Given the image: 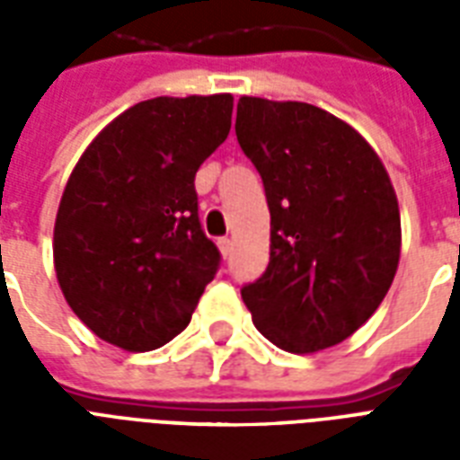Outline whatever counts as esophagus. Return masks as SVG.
<instances>
[{
	"label": "esophagus",
	"instance_id": "obj_1",
	"mask_svg": "<svg viewBox=\"0 0 460 460\" xmlns=\"http://www.w3.org/2000/svg\"><path fill=\"white\" fill-rule=\"evenodd\" d=\"M217 245H219V251H222L224 258H229L231 251H234V243H231L229 236H222L219 241H217Z\"/></svg>",
	"mask_w": 460,
	"mask_h": 460
}]
</instances>
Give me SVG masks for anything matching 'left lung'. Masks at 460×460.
<instances>
[{"label": "left lung", "instance_id": "obj_1", "mask_svg": "<svg viewBox=\"0 0 460 460\" xmlns=\"http://www.w3.org/2000/svg\"><path fill=\"white\" fill-rule=\"evenodd\" d=\"M236 138L272 217L270 265L241 288L252 322L288 353L336 346L370 320L399 267L389 173L360 133L305 102L241 97Z\"/></svg>", "mask_w": 460, "mask_h": 460}]
</instances>
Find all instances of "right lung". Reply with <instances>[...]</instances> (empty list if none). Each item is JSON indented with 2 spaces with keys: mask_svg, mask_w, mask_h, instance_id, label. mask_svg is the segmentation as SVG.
Here are the masks:
<instances>
[{
  "mask_svg": "<svg viewBox=\"0 0 460 460\" xmlns=\"http://www.w3.org/2000/svg\"><path fill=\"white\" fill-rule=\"evenodd\" d=\"M231 95L155 97L78 159L54 224V270L78 320L143 353L190 322L222 255L198 217L195 172L231 128Z\"/></svg>",
  "mask_w": 460,
  "mask_h": 460,
  "instance_id": "1",
  "label": "right lung"
}]
</instances>
